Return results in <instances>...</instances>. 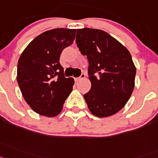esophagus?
<instances>
[{
	"label": "esophagus",
	"mask_w": 158,
	"mask_h": 158,
	"mask_svg": "<svg viewBox=\"0 0 158 158\" xmlns=\"http://www.w3.org/2000/svg\"><path fill=\"white\" fill-rule=\"evenodd\" d=\"M85 77H86V74L85 73H82V75H80V76H79V77H78V78H75V81H79V80H81V79H85Z\"/></svg>",
	"instance_id": "1"
}]
</instances>
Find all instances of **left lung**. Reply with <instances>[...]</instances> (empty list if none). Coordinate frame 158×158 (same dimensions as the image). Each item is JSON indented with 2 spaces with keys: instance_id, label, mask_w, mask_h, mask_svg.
Returning <instances> with one entry per match:
<instances>
[{
  "instance_id": "8db88e82",
  "label": "left lung",
  "mask_w": 158,
  "mask_h": 158,
  "mask_svg": "<svg viewBox=\"0 0 158 158\" xmlns=\"http://www.w3.org/2000/svg\"><path fill=\"white\" fill-rule=\"evenodd\" d=\"M75 42L89 62L91 87L83 96L90 111L98 118L118 113L128 102L134 88L136 68L130 52L100 29H77Z\"/></svg>"
}]
</instances>
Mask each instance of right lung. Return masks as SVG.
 I'll use <instances>...</instances> for the list:
<instances>
[{"mask_svg":"<svg viewBox=\"0 0 158 158\" xmlns=\"http://www.w3.org/2000/svg\"><path fill=\"white\" fill-rule=\"evenodd\" d=\"M76 29L54 28L35 37L21 53L17 83L26 102L35 113L55 117L62 111L75 81L65 78L60 54L72 44Z\"/></svg>","mask_w":158,"mask_h":158,"instance_id":"add662e5","label":"right lung"}]
</instances>
